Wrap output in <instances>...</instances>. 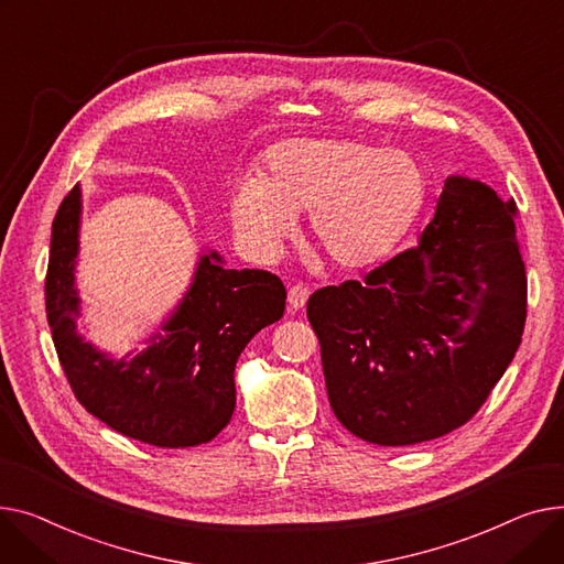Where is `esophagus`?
Wrapping results in <instances>:
<instances>
[{"instance_id": "1", "label": "esophagus", "mask_w": 564, "mask_h": 564, "mask_svg": "<svg viewBox=\"0 0 564 564\" xmlns=\"http://www.w3.org/2000/svg\"><path fill=\"white\" fill-rule=\"evenodd\" d=\"M307 297H310V289L303 286V284H295L289 289V295H286V303H289V310L291 312H297L303 310L307 305Z\"/></svg>"}]
</instances>
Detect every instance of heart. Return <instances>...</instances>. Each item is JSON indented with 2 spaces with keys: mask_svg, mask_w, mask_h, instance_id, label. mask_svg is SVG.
Returning a JSON list of instances; mask_svg holds the SVG:
<instances>
[{
  "mask_svg": "<svg viewBox=\"0 0 564 564\" xmlns=\"http://www.w3.org/2000/svg\"><path fill=\"white\" fill-rule=\"evenodd\" d=\"M421 163L403 150L352 139H295L271 148L259 177L231 188L229 218L243 248L275 261L310 212V237L341 271L393 252L425 203Z\"/></svg>",
  "mask_w": 564,
  "mask_h": 564,
  "instance_id": "1",
  "label": "heart"
}]
</instances>
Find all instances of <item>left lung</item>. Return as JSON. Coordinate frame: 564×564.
<instances>
[{"mask_svg":"<svg viewBox=\"0 0 564 564\" xmlns=\"http://www.w3.org/2000/svg\"><path fill=\"white\" fill-rule=\"evenodd\" d=\"M514 214L485 182L451 175L416 248L310 297L329 408L355 437L430 442L487 401L525 323Z\"/></svg>","mask_w":564,"mask_h":564,"instance_id":"left-lung-1","label":"left lung"}]
</instances>
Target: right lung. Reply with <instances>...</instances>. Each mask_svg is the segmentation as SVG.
Wrapping results in <instances>:
<instances>
[{
	"label": "right lung",
	"instance_id": "add662e5",
	"mask_svg": "<svg viewBox=\"0 0 564 564\" xmlns=\"http://www.w3.org/2000/svg\"><path fill=\"white\" fill-rule=\"evenodd\" d=\"M82 188L65 195L52 223L45 305L61 367L77 401L116 433L159 448L212 442L237 408L235 369L250 339L284 314L278 275L227 269L218 250L197 257L188 289L143 339L113 357L84 339L77 289Z\"/></svg>",
	"mask_w": 564,
	"mask_h": 564
}]
</instances>
